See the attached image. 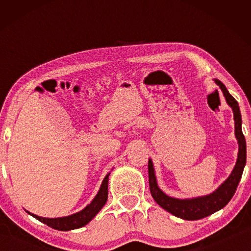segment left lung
<instances>
[{"instance_id": "obj_1", "label": "left lung", "mask_w": 251, "mask_h": 251, "mask_svg": "<svg viewBox=\"0 0 251 251\" xmlns=\"http://www.w3.org/2000/svg\"><path fill=\"white\" fill-rule=\"evenodd\" d=\"M215 82L222 88L228 105L232 108L233 118H235V134L238 144H239V152H238V159L236 166L233 168L230 176L219 188L208 196L193 198V199H176L165 195L158 188L156 182L154 166L151 160H148V176H150V189L152 198L163 207L165 210L171 212L178 218L185 220H197L205 218L214 212L218 211L224 208L230 201L233 195L236 193L238 184L241 179L245 165H246V139L241 129V114L238 101L229 94L226 86L218 79Z\"/></svg>"}]
</instances>
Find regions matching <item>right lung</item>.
<instances>
[{
	"label": "right lung",
	"mask_w": 251,
	"mask_h": 251,
	"mask_svg": "<svg viewBox=\"0 0 251 251\" xmlns=\"http://www.w3.org/2000/svg\"><path fill=\"white\" fill-rule=\"evenodd\" d=\"M108 176L109 174L105 176L103 182H101V186L99 190V193L93 199V201L90 205L86 206L83 210L79 212H76L74 215H71L69 217H62V218H44L40 217V216H36L34 214L28 212L29 215L33 216L34 218L40 220L48 226L52 227L54 229H57V230H72V229H77L85 226L91 220L95 217L97 212H99L103 206L106 203L108 196Z\"/></svg>",
	"instance_id": "right-lung-1"
}]
</instances>
